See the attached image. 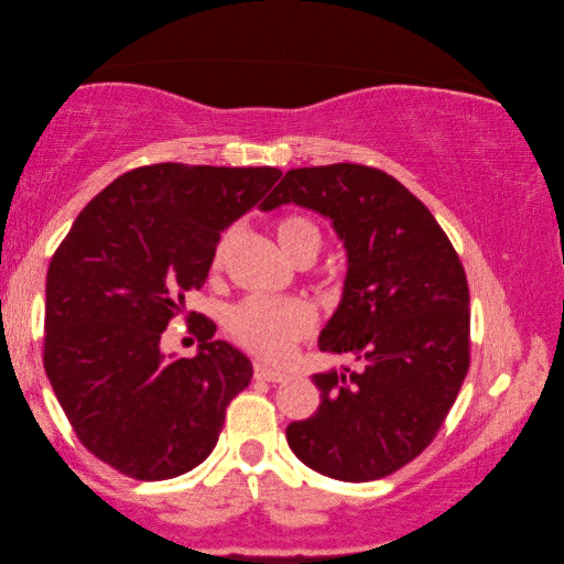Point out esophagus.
I'll list each match as a JSON object with an SVG mask.
<instances>
[{
  "mask_svg": "<svg viewBox=\"0 0 564 564\" xmlns=\"http://www.w3.org/2000/svg\"><path fill=\"white\" fill-rule=\"evenodd\" d=\"M254 377L257 380H264V382H284L288 380V372H282V369H274L264 362H257L254 365Z\"/></svg>",
  "mask_w": 564,
  "mask_h": 564,
  "instance_id": "1",
  "label": "esophagus"
}]
</instances>
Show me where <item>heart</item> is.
I'll list each match as a JSON object with an SVG mask.
<instances>
[{
    "label": "heart",
    "instance_id": "b5f03b06",
    "mask_svg": "<svg viewBox=\"0 0 564 564\" xmlns=\"http://www.w3.org/2000/svg\"><path fill=\"white\" fill-rule=\"evenodd\" d=\"M276 239L292 260L304 252H319V229L304 217H284L276 225ZM229 235H225L212 254V267L225 260ZM315 310L302 300H274V297H247L229 310L227 329L239 345L249 352L267 359H284L292 347L315 329Z\"/></svg>",
    "mask_w": 564,
    "mask_h": 564
}]
</instances>
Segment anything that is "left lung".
Returning a JSON list of instances; mask_svg holds the SVG:
<instances>
[{
    "label": "left lung",
    "mask_w": 564,
    "mask_h": 564,
    "mask_svg": "<svg viewBox=\"0 0 564 564\" xmlns=\"http://www.w3.org/2000/svg\"><path fill=\"white\" fill-rule=\"evenodd\" d=\"M307 207L332 221L347 252L343 300L319 349L359 369L312 375L319 408L292 422L294 455L319 475L369 482L430 445L469 369L463 262L422 202L362 164L290 170L260 209Z\"/></svg>",
    "instance_id": "8db88e82"
}]
</instances>
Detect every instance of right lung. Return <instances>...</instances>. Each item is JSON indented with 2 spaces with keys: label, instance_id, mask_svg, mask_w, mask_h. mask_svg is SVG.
<instances>
[{
  "label": "right lung",
  "instance_id": "right-lung-1",
  "mask_svg": "<svg viewBox=\"0 0 564 564\" xmlns=\"http://www.w3.org/2000/svg\"><path fill=\"white\" fill-rule=\"evenodd\" d=\"M274 167L164 162L117 177L74 219L47 272L44 369L82 445L144 482L205 463L252 362L199 317L195 357L164 355L184 294L207 282L225 229Z\"/></svg>",
  "mask_w": 564,
  "mask_h": 564
}]
</instances>
